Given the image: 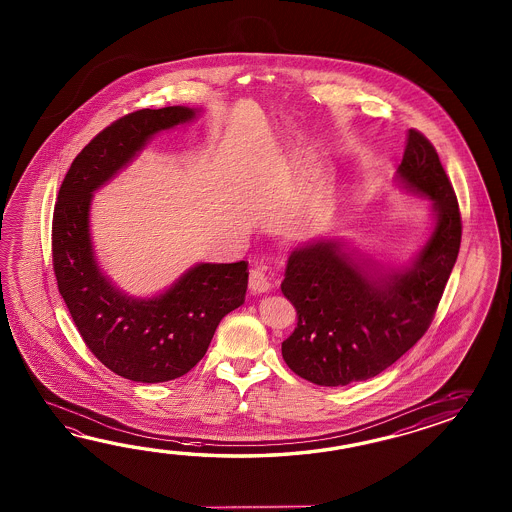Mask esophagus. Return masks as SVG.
Returning a JSON list of instances; mask_svg holds the SVG:
<instances>
[{
    "label": "esophagus",
    "instance_id": "34e87169",
    "mask_svg": "<svg viewBox=\"0 0 512 512\" xmlns=\"http://www.w3.org/2000/svg\"><path fill=\"white\" fill-rule=\"evenodd\" d=\"M249 289L252 293H267L271 289V282H269V276L263 272V269L256 267L252 269L249 274Z\"/></svg>",
    "mask_w": 512,
    "mask_h": 512
}]
</instances>
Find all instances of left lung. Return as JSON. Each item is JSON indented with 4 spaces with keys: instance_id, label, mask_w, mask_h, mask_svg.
<instances>
[{
    "instance_id": "left-lung-1",
    "label": "left lung",
    "mask_w": 512,
    "mask_h": 512,
    "mask_svg": "<svg viewBox=\"0 0 512 512\" xmlns=\"http://www.w3.org/2000/svg\"><path fill=\"white\" fill-rule=\"evenodd\" d=\"M395 183L432 203L425 245L401 267H381L335 238L294 247L282 293L296 327L282 342L283 360L305 381L346 386L401 359L434 318L461 243L456 194L434 146L408 130Z\"/></svg>"
}]
</instances>
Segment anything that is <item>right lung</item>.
Here are the masks:
<instances>
[{
    "label": "right lung",
    "mask_w": 512,
    "mask_h": 512,
    "mask_svg": "<svg viewBox=\"0 0 512 512\" xmlns=\"http://www.w3.org/2000/svg\"><path fill=\"white\" fill-rule=\"evenodd\" d=\"M201 109H141L113 122L71 164L53 216L58 291L87 348L135 382L174 381L205 357L221 318L245 302L247 263H197L166 291L146 298L120 291L98 265L89 212L93 194L157 133L196 119Z\"/></svg>",
    "instance_id": "obj_1"
}]
</instances>
